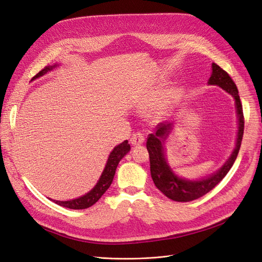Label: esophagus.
<instances>
[{"label":"esophagus","mask_w":262,"mask_h":262,"mask_svg":"<svg viewBox=\"0 0 262 262\" xmlns=\"http://www.w3.org/2000/svg\"><path fill=\"white\" fill-rule=\"evenodd\" d=\"M144 141H145V138H144V134H142L141 132L134 133L130 139L132 145H141V144L144 143Z\"/></svg>","instance_id":"1"}]
</instances>
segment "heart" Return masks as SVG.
<instances>
[{
	"mask_svg": "<svg viewBox=\"0 0 262 262\" xmlns=\"http://www.w3.org/2000/svg\"><path fill=\"white\" fill-rule=\"evenodd\" d=\"M174 98H176V93H174L173 91L167 92V93L164 95V97L161 98V101L159 102V107H160V108L166 107L170 102H172V101L174 100Z\"/></svg>",
	"mask_w": 262,
	"mask_h": 262,
	"instance_id": "1",
	"label": "heart"
}]
</instances>
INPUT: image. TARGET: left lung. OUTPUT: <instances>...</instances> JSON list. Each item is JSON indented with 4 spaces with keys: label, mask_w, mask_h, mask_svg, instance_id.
Masks as SVG:
<instances>
[{
    "label": "left lung",
    "mask_w": 262,
    "mask_h": 262,
    "mask_svg": "<svg viewBox=\"0 0 262 262\" xmlns=\"http://www.w3.org/2000/svg\"><path fill=\"white\" fill-rule=\"evenodd\" d=\"M211 68L212 73L208 80V84L220 86L225 92L232 95L234 101H235L238 119L235 147H234L229 159L224 162V165L212 174L197 180L180 178L169 166L165 149V141L171 130H172L173 123H160L157 127L156 133L149 134L146 142L150 162V176L159 191L170 200L176 202H191L210 192L227 176L239 151L243 133H244V115H243V107L239 100L238 90L227 71H224L214 62H212Z\"/></svg>",
    "instance_id": "obj_1"
}]
</instances>
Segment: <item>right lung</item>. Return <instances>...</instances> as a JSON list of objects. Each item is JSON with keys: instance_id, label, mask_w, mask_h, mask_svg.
I'll list each match as a JSON object with an SVG mask.
<instances>
[{"instance_id": "right-lung-1", "label": "right lung", "mask_w": 262, "mask_h": 262, "mask_svg": "<svg viewBox=\"0 0 262 262\" xmlns=\"http://www.w3.org/2000/svg\"><path fill=\"white\" fill-rule=\"evenodd\" d=\"M57 66H58V64L44 67V69L39 71V73L35 75L31 80H35L44 75H47L49 71L53 70L54 68H56ZM130 148H131L130 144H128L127 140L120 143L119 145L114 147L110 156H108L105 168L103 170L100 179H98L97 183L95 184V186L91 189V191L88 192L85 195L75 198V200L64 201V202L55 201V200H51V201H53L54 203L61 206V207H65V208H69V209H85V208H89V207L93 206L98 200H100L102 195L107 191V189L110 188L113 180H114V177H115L117 166H118L119 161L125 156V154H128V152L130 151Z\"/></svg>"}]
</instances>
